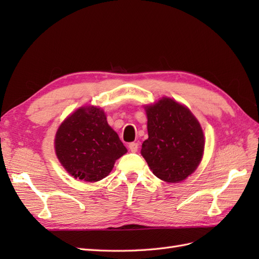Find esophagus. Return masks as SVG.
<instances>
[{"instance_id": "obj_1", "label": "esophagus", "mask_w": 259, "mask_h": 259, "mask_svg": "<svg viewBox=\"0 0 259 259\" xmlns=\"http://www.w3.org/2000/svg\"><path fill=\"white\" fill-rule=\"evenodd\" d=\"M129 150L131 152H137L138 151V148H139V144L138 142H131V144H129Z\"/></svg>"}]
</instances>
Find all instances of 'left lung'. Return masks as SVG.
<instances>
[{"label": "left lung", "mask_w": 259, "mask_h": 259, "mask_svg": "<svg viewBox=\"0 0 259 259\" xmlns=\"http://www.w3.org/2000/svg\"><path fill=\"white\" fill-rule=\"evenodd\" d=\"M145 109L148 139L142 144L141 155L159 179L180 183L201 161L205 137L200 123L188 108L170 98Z\"/></svg>", "instance_id": "8db88e82"}]
</instances>
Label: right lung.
<instances>
[{
	"instance_id": "add662e5",
	"label": "right lung",
	"mask_w": 259,
	"mask_h": 259,
	"mask_svg": "<svg viewBox=\"0 0 259 259\" xmlns=\"http://www.w3.org/2000/svg\"><path fill=\"white\" fill-rule=\"evenodd\" d=\"M54 146L63 168L88 183L106 178L115 160L126 152L103 110L92 106L81 107L63 121Z\"/></svg>"
}]
</instances>
